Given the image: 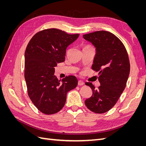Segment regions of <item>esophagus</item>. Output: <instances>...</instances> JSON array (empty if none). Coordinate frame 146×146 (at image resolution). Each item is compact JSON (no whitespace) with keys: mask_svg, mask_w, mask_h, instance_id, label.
Returning a JSON list of instances; mask_svg holds the SVG:
<instances>
[{"mask_svg":"<svg viewBox=\"0 0 146 146\" xmlns=\"http://www.w3.org/2000/svg\"><path fill=\"white\" fill-rule=\"evenodd\" d=\"M84 84H85V83H84V82H83L82 80H78V85L82 86V85H83Z\"/></svg>","mask_w":146,"mask_h":146,"instance_id":"obj_1","label":"esophagus"}]
</instances>
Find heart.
<instances>
[{
	"label": "heart",
	"instance_id": "heart-1",
	"mask_svg": "<svg viewBox=\"0 0 146 146\" xmlns=\"http://www.w3.org/2000/svg\"><path fill=\"white\" fill-rule=\"evenodd\" d=\"M91 47V46H89V45H86V46H85L83 47V48H87V47Z\"/></svg>",
	"mask_w": 146,
	"mask_h": 146
}]
</instances>
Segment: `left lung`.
<instances>
[{"instance_id":"1","label":"left lung","mask_w":146,"mask_h":146,"mask_svg":"<svg viewBox=\"0 0 146 146\" xmlns=\"http://www.w3.org/2000/svg\"><path fill=\"white\" fill-rule=\"evenodd\" d=\"M83 37L96 48L92 69L99 72L100 83L96 89L92 83H85L92 95L85 103L91 111L104 113L114 107L126 86L130 70L129 55L122 42L107 31H96Z\"/></svg>"}]
</instances>
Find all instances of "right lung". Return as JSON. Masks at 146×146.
I'll return each instance as SVG.
<instances>
[{
    "label": "right lung",
    "mask_w": 146,
    "mask_h": 146,
    "mask_svg": "<svg viewBox=\"0 0 146 146\" xmlns=\"http://www.w3.org/2000/svg\"><path fill=\"white\" fill-rule=\"evenodd\" d=\"M78 36L57 29H45L35 34L26 47L24 77L28 95L44 114L60 111L67 92L77 85V79L74 76L58 80L54 76V68L64 61L66 48Z\"/></svg>",
    "instance_id": "obj_1"
}]
</instances>
